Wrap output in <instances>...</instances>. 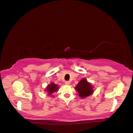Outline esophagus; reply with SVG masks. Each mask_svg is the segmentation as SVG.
Listing matches in <instances>:
<instances>
[{
  "instance_id": "1",
  "label": "esophagus",
  "mask_w": 133,
  "mask_h": 133,
  "mask_svg": "<svg viewBox=\"0 0 133 133\" xmlns=\"http://www.w3.org/2000/svg\"><path fill=\"white\" fill-rule=\"evenodd\" d=\"M70 82L69 81H65V84H66V85H69V84H70Z\"/></svg>"
}]
</instances>
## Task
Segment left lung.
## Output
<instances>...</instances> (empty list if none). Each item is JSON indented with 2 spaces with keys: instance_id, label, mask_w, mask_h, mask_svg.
<instances>
[{
  "instance_id": "8db88e82",
  "label": "left lung",
  "mask_w": 133,
  "mask_h": 133,
  "mask_svg": "<svg viewBox=\"0 0 133 133\" xmlns=\"http://www.w3.org/2000/svg\"><path fill=\"white\" fill-rule=\"evenodd\" d=\"M75 89L79 93V96L82 98L89 96L93 92V87L85 78L82 79L75 87Z\"/></svg>"
}]
</instances>
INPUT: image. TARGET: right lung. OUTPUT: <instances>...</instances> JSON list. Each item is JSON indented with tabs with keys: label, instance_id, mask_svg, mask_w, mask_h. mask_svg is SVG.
<instances>
[{
	"label": "right lung",
	"instance_id": "right-lung-1",
	"mask_svg": "<svg viewBox=\"0 0 133 133\" xmlns=\"http://www.w3.org/2000/svg\"><path fill=\"white\" fill-rule=\"evenodd\" d=\"M58 85L55 84L54 83H51L49 85H48L46 87V90L47 91V92L48 93V95H51L52 93L55 92L58 90Z\"/></svg>",
	"mask_w": 133,
	"mask_h": 133
}]
</instances>
